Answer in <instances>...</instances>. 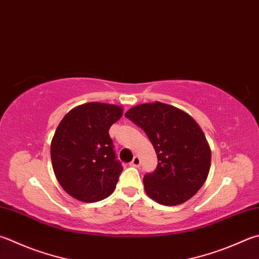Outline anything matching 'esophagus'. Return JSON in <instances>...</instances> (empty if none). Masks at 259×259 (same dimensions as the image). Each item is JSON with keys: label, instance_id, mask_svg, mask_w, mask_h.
Segmentation results:
<instances>
[{"label": "esophagus", "instance_id": "esophagus-1", "mask_svg": "<svg viewBox=\"0 0 259 259\" xmlns=\"http://www.w3.org/2000/svg\"><path fill=\"white\" fill-rule=\"evenodd\" d=\"M140 164H141V160H140L138 155H135L133 160H132L131 165H132V167H140Z\"/></svg>", "mask_w": 259, "mask_h": 259}]
</instances>
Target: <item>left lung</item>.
Wrapping results in <instances>:
<instances>
[{"instance_id":"8db88e82","label":"left lung","mask_w":259,"mask_h":259,"mask_svg":"<svg viewBox=\"0 0 259 259\" xmlns=\"http://www.w3.org/2000/svg\"><path fill=\"white\" fill-rule=\"evenodd\" d=\"M125 116L145 132L157 152V169L143 179L148 196L167 206L192 198L211 167V149L199 125L184 110L159 101L135 106Z\"/></svg>"}]
</instances>
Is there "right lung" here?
Instances as JSON below:
<instances>
[{
    "label": "right lung",
    "instance_id": "add662e5",
    "mask_svg": "<svg viewBox=\"0 0 259 259\" xmlns=\"http://www.w3.org/2000/svg\"><path fill=\"white\" fill-rule=\"evenodd\" d=\"M121 115L120 106L88 102L70 110L57 126L51 144L54 174L77 201L99 202L115 190L123 167L109 128Z\"/></svg>",
    "mask_w": 259,
    "mask_h": 259
}]
</instances>
